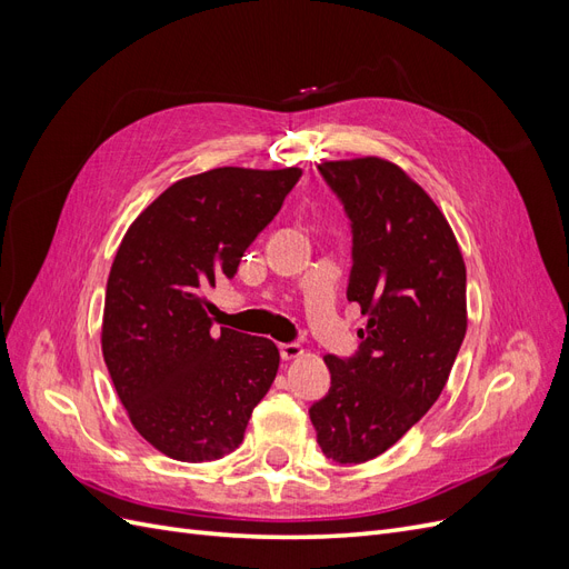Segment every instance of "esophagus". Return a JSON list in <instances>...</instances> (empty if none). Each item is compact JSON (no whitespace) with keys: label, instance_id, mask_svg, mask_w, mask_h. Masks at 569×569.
Masks as SVG:
<instances>
[{"label":"esophagus","instance_id":"obj_1","mask_svg":"<svg viewBox=\"0 0 569 569\" xmlns=\"http://www.w3.org/2000/svg\"><path fill=\"white\" fill-rule=\"evenodd\" d=\"M280 353H282L284 360H291V358L301 356L303 349H301L299 341H282V343H280Z\"/></svg>","mask_w":569,"mask_h":569}]
</instances>
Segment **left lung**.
I'll return each instance as SVG.
<instances>
[{"mask_svg": "<svg viewBox=\"0 0 569 569\" xmlns=\"http://www.w3.org/2000/svg\"><path fill=\"white\" fill-rule=\"evenodd\" d=\"M351 228L347 299L368 318L353 356H325L332 387L308 408L322 453H385L435 406L468 327L465 263L437 203L382 159L318 166Z\"/></svg>", "mask_w": 569, "mask_h": 569, "instance_id": "1", "label": "left lung"}]
</instances>
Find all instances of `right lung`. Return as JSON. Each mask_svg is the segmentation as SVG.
<instances>
[{"mask_svg":"<svg viewBox=\"0 0 569 569\" xmlns=\"http://www.w3.org/2000/svg\"><path fill=\"white\" fill-rule=\"evenodd\" d=\"M299 178V168H216L184 178L120 242L101 351L130 422L170 458L203 462L234 451L278 375V347L218 330L203 295L234 278Z\"/></svg>","mask_w":569,"mask_h":569,"instance_id":"obj_1","label":"right lung"}]
</instances>
